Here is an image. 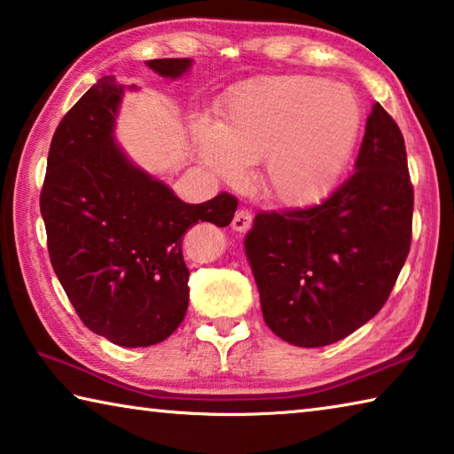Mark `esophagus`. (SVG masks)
I'll return each mask as SVG.
<instances>
[{"instance_id": "esophagus-1", "label": "esophagus", "mask_w": 454, "mask_h": 454, "mask_svg": "<svg viewBox=\"0 0 454 454\" xmlns=\"http://www.w3.org/2000/svg\"><path fill=\"white\" fill-rule=\"evenodd\" d=\"M252 226V214L248 210H238L232 218V228L236 232H248Z\"/></svg>"}]
</instances>
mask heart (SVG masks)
<instances>
[{
	"label": "heart",
	"instance_id": "b5f03b06",
	"mask_svg": "<svg viewBox=\"0 0 454 454\" xmlns=\"http://www.w3.org/2000/svg\"><path fill=\"white\" fill-rule=\"evenodd\" d=\"M360 132L356 96L310 75L244 83L220 107L218 126L194 124L204 164L222 180L242 178L244 164L262 160L260 182L286 206H309L333 190Z\"/></svg>",
	"mask_w": 454,
	"mask_h": 454
}]
</instances>
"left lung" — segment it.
Returning <instances> with one entry per match:
<instances>
[{
	"mask_svg": "<svg viewBox=\"0 0 454 454\" xmlns=\"http://www.w3.org/2000/svg\"><path fill=\"white\" fill-rule=\"evenodd\" d=\"M412 204L404 137L376 102L355 174L320 204L258 212L244 238L268 328L317 348L366 325L409 256Z\"/></svg>",
	"mask_w": 454,
	"mask_h": 454,
	"instance_id": "1",
	"label": "left lung"
}]
</instances>
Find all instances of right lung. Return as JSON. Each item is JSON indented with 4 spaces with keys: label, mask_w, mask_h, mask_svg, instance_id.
Returning <instances> with one entry per match:
<instances>
[{
    "label": "right lung",
    "mask_w": 454,
    "mask_h": 454,
    "mask_svg": "<svg viewBox=\"0 0 454 454\" xmlns=\"http://www.w3.org/2000/svg\"><path fill=\"white\" fill-rule=\"evenodd\" d=\"M145 64L176 80L192 59ZM124 90L106 75L59 121L40 208L53 272L83 325L118 347L136 348L166 340L186 317V230L198 222L228 226L238 200L222 192L186 204L129 162L114 140Z\"/></svg>",
    "instance_id": "add662e5"
}]
</instances>
